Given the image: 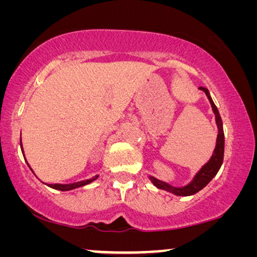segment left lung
<instances>
[{"label":"left lung","instance_id":"1","mask_svg":"<svg viewBox=\"0 0 257 257\" xmlns=\"http://www.w3.org/2000/svg\"><path fill=\"white\" fill-rule=\"evenodd\" d=\"M200 89L205 91L206 95H207L208 100H210L212 109H213L214 115H216V121L218 125L217 145H216V149H214L213 155H212L211 160L201 168L200 172L196 174L194 180H193L189 185H187L186 187H182V188H175V187L168 185V183H166V182L160 181V180L155 179V177H150L151 181H153V183L157 187V188L163 189V191H168V192L173 193V194L180 195V196L193 195V194H195V193H198L200 189L204 188V187L207 185V183L210 182L214 176L217 175L218 170H219L221 163H223V158H224V131H223V122H221L219 112H218L216 104H214L213 101H212L208 90L204 87H200Z\"/></svg>","mask_w":257,"mask_h":257}]
</instances>
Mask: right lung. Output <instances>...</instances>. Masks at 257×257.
<instances>
[{
    "label": "right lung",
    "mask_w": 257,
    "mask_h": 257,
    "mask_svg": "<svg viewBox=\"0 0 257 257\" xmlns=\"http://www.w3.org/2000/svg\"><path fill=\"white\" fill-rule=\"evenodd\" d=\"M21 148H22V144H21ZM21 150H22V149H21ZM95 179H97V176L93 177V179L85 180V181H80V182H76V183H69V185H63V183H50L49 186L51 187V188L58 189V191H70V189L77 188V187H82L84 185H88V183L94 181Z\"/></svg>",
    "instance_id": "right-lung-1"
}]
</instances>
